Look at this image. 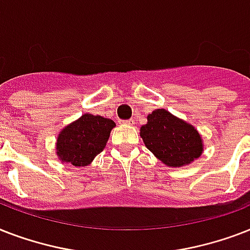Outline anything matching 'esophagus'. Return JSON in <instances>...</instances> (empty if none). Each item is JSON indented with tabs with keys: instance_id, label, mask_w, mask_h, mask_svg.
Listing matches in <instances>:
<instances>
[{
	"instance_id": "obj_1",
	"label": "esophagus",
	"mask_w": 250,
	"mask_h": 250,
	"mask_svg": "<svg viewBox=\"0 0 250 250\" xmlns=\"http://www.w3.org/2000/svg\"><path fill=\"white\" fill-rule=\"evenodd\" d=\"M123 123H125V125H135V121H133V119H128V121H123Z\"/></svg>"
}]
</instances>
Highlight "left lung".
<instances>
[{
	"mask_svg": "<svg viewBox=\"0 0 250 250\" xmlns=\"http://www.w3.org/2000/svg\"><path fill=\"white\" fill-rule=\"evenodd\" d=\"M145 146L166 166L189 165L202 154L201 135L193 125L165 109L148 115V123L140 128Z\"/></svg>",
	"mask_w": 250,
	"mask_h": 250,
	"instance_id": "1",
	"label": "left lung"
}]
</instances>
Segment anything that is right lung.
<instances>
[{
  "label": "right lung",
  "instance_id": "add662e5",
  "mask_svg": "<svg viewBox=\"0 0 250 250\" xmlns=\"http://www.w3.org/2000/svg\"><path fill=\"white\" fill-rule=\"evenodd\" d=\"M115 127L111 119L84 114L66 125L57 137V156L62 162L83 167L105 149L110 132Z\"/></svg>",
  "mask_w": 250,
  "mask_h": 250
}]
</instances>
